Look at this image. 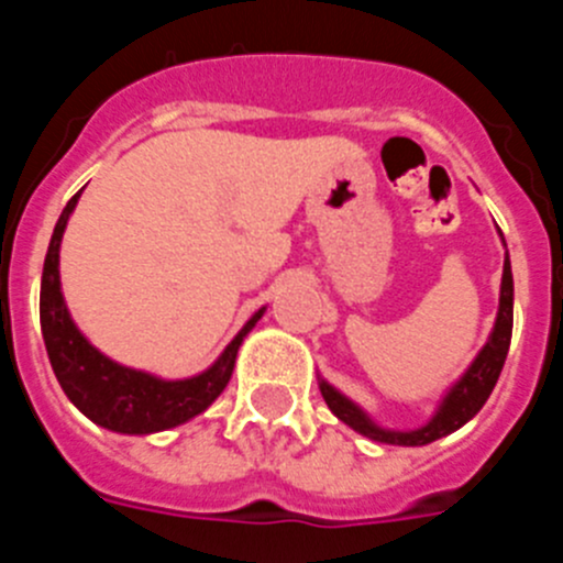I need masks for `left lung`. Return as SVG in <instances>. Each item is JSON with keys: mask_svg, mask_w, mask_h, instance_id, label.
<instances>
[{"mask_svg": "<svg viewBox=\"0 0 563 563\" xmlns=\"http://www.w3.org/2000/svg\"><path fill=\"white\" fill-rule=\"evenodd\" d=\"M510 335H514V273H510V258H505V273H501V296H499V312H496V324L476 361L467 366L465 375L451 386V391L442 397L440 409L431 417L422 429L415 431H389L380 429L369 417L357 409L350 397H343L341 391L332 389L330 383L321 380V395H324L327 406L338 420H343L357 434L369 437L375 442H386V445H429V442L440 440V437L451 434V431L462 429L476 411L485 406V400L494 391L496 380L505 366L507 350H510Z\"/></svg>", "mask_w": 563, "mask_h": 563, "instance_id": "1", "label": "left lung"}]
</instances>
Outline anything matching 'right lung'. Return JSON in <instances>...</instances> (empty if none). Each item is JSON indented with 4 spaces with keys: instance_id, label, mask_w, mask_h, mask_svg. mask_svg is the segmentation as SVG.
<instances>
[{
    "instance_id": "add662e5",
    "label": "right lung",
    "mask_w": 563,
    "mask_h": 563,
    "mask_svg": "<svg viewBox=\"0 0 563 563\" xmlns=\"http://www.w3.org/2000/svg\"><path fill=\"white\" fill-rule=\"evenodd\" d=\"M78 197L81 191L67 202L58 217L42 273L38 316H42V335L53 372L73 406L103 429L118 431V434H154V431L174 429V426L202 415L222 395L231 380L239 343L253 330L265 310H258L242 327V332L228 343L213 366H208L202 375L186 377V380H163L148 372L129 369V366L109 361L73 324L67 305H64L62 282H58V247H62L64 228H67Z\"/></svg>"
}]
</instances>
